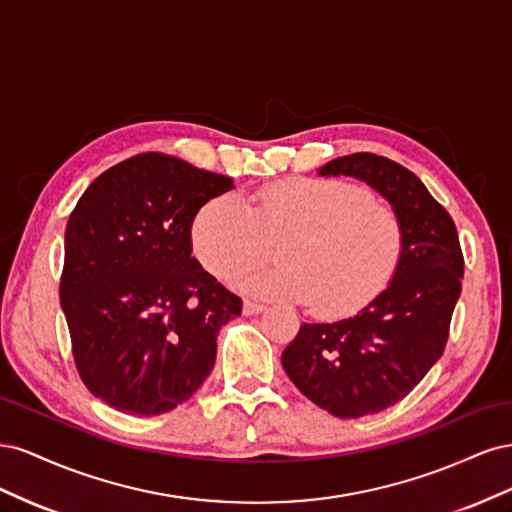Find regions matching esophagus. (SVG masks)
Here are the masks:
<instances>
[{
  "label": "esophagus",
  "instance_id": "34e87169",
  "mask_svg": "<svg viewBox=\"0 0 512 512\" xmlns=\"http://www.w3.org/2000/svg\"><path fill=\"white\" fill-rule=\"evenodd\" d=\"M262 309H265V305L258 303V301H250V299H245V303H243V314H245V316H254V314H260Z\"/></svg>",
  "mask_w": 512,
  "mask_h": 512
}]
</instances>
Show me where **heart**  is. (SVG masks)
Listing matches in <instances>:
<instances>
[{"mask_svg":"<svg viewBox=\"0 0 512 512\" xmlns=\"http://www.w3.org/2000/svg\"><path fill=\"white\" fill-rule=\"evenodd\" d=\"M192 250L211 275L235 277L269 260L282 265L243 277L247 292L309 303L322 318L361 312L389 286L401 256L397 213L350 181L290 179L254 196L252 209L220 194L198 209Z\"/></svg>","mask_w":512,"mask_h":512,"instance_id":"1","label":"heart"}]
</instances>
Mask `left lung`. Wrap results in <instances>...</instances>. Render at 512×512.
<instances>
[{"instance_id": "obj_1", "label": "left lung", "mask_w": 512, "mask_h": 512, "mask_svg": "<svg viewBox=\"0 0 512 512\" xmlns=\"http://www.w3.org/2000/svg\"><path fill=\"white\" fill-rule=\"evenodd\" d=\"M320 175L367 181L401 222L393 282L359 314L301 324L282 365L297 389L339 418L395 406L442 356L461 294L463 254L457 226L412 170L376 153L331 160Z\"/></svg>"}]
</instances>
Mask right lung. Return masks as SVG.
<instances>
[{"label":"right lung","mask_w":512,"mask_h":512,"mask_svg":"<svg viewBox=\"0 0 512 512\" xmlns=\"http://www.w3.org/2000/svg\"><path fill=\"white\" fill-rule=\"evenodd\" d=\"M232 179L138 153L89 185L70 213L59 297L83 384L111 408L156 416L190 399L243 301L192 258L190 230Z\"/></svg>","instance_id":"right-lung-1"}]
</instances>
